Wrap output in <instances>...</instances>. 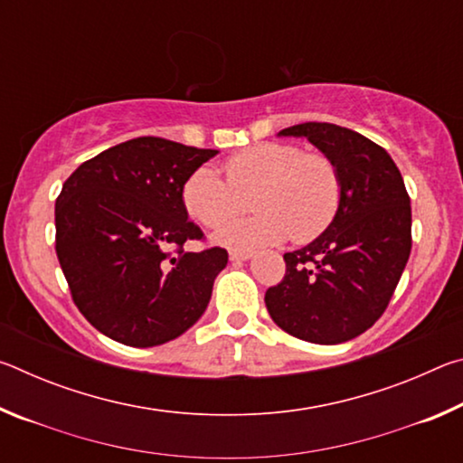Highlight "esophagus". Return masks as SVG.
<instances>
[{
  "label": "esophagus",
  "instance_id": "34e87169",
  "mask_svg": "<svg viewBox=\"0 0 463 463\" xmlns=\"http://www.w3.org/2000/svg\"><path fill=\"white\" fill-rule=\"evenodd\" d=\"M250 257H253V250H249V249H232L231 250L232 261H247V260H250Z\"/></svg>",
  "mask_w": 463,
  "mask_h": 463
}]
</instances>
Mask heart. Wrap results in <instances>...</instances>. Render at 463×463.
Listing matches in <instances>:
<instances>
[{
    "label": "heart",
    "mask_w": 463,
    "mask_h": 463,
    "mask_svg": "<svg viewBox=\"0 0 463 463\" xmlns=\"http://www.w3.org/2000/svg\"><path fill=\"white\" fill-rule=\"evenodd\" d=\"M224 179L210 167L187 175L182 200L194 221L218 229L254 195L260 213L218 232L234 247L276 245L292 237L308 242L323 234L339 213L343 182L325 153H304L292 143H260L224 161Z\"/></svg>",
    "instance_id": "heart-1"
}]
</instances>
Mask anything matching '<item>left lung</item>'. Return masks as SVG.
<instances>
[{
  "instance_id": "8db88e82",
  "label": "left lung",
  "mask_w": 463,
  "mask_h": 463,
  "mask_svg": "<svg viewBox=\"0 0 463 463\" xmlns=\"http://www.w3.org/2000/svg\"><path fill=\"white\" fill-rule=\"evenodd\" d=\"M279 135L307 137L331 156L343 198L318 239L284 255L286 276L265 292V307L273 323L302 341L355 339L388 308L409 261V192L386 148L355 130L304 122Z\"/></svg>"
}]
</instances>
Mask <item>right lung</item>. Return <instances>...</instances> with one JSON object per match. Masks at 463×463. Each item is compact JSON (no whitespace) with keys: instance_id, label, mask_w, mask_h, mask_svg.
<instances>
[{"instance_id":"obj_1","label":"right lung","mask_w":463,"mask_h":463,"mask_svg":"<svg viewBox=\"0 0 463 463\" xmlns=\"http://www.w3.org/2000/svg\"><path fill=\"white\" fill-rule=\"evenodd\" d=\"M213 148L138 137L81 163L54 203V249L75 307L109 339L155 347L185 333L226 268L187 218L182 187Z\"/></svg>"}]
</instances>
